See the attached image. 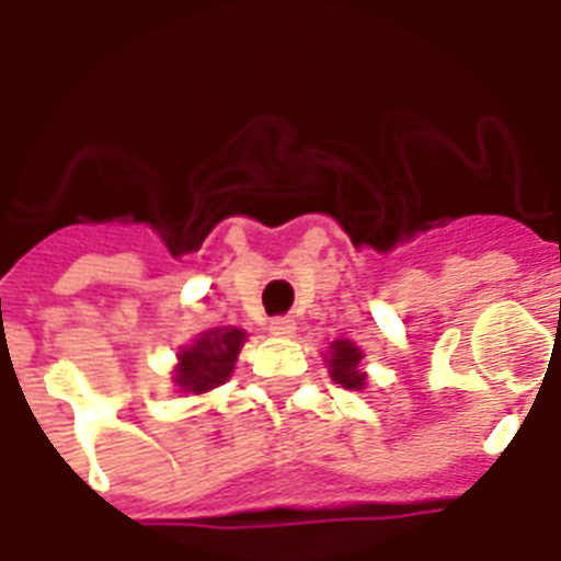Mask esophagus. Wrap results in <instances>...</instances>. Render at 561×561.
<instances>
[{
    "instance_id": "34e87169",
    "label": "esophagus",
    "mask_w": 561,
    "mask_h": 561,
    "mask_svg": "<svg viewBox=\"0 0 561 561\" xmlns=\"http://www.w3.org/2000/svg\"><path fill=\"white\" fill-rule=\"evenodd\" d=\"M267 331H271L273 336H294L296 322L290 317H276V319H271V324H267Z\"/></svg>"
}]
</instances>
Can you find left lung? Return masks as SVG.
Returning <instances> with one entry per match:
<instances>
[{
	"label": "left lung",
	"mask_w": 561,
	"mask_h": 561,
	"mask_svg": "<svg viewBox=\"0 0 561 561\" xmlns=\"http://www.w3.org/2000/svg\"><path fill=\"white\" fill-rule=\"evenodd\" d=\"M362 359H365V353L353 339H333L328 353H324L328 374H331L333 382L342 385L345 390L368 388V374L362 368Z\"/></svg>",
	"instance_id": "obj_1"
}]
</instances>
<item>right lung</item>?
<instances>
[{"label":"right lung","mask_w":561,"mask_h":561,"mask_svg":"<svg viewBox=\"0 0 561 561\" xmlns=\"http://www.w3.org/2000/svg\"><path fill=\"white\" fill-rule=\"evenodd\" d=\"M244 342L248 333L242 328H210L193 339L191 345L179 347L173 365V385L179 393L202 397L228 382Z\"/></svg>","instance_id":"obj_1"}]
</instances>
